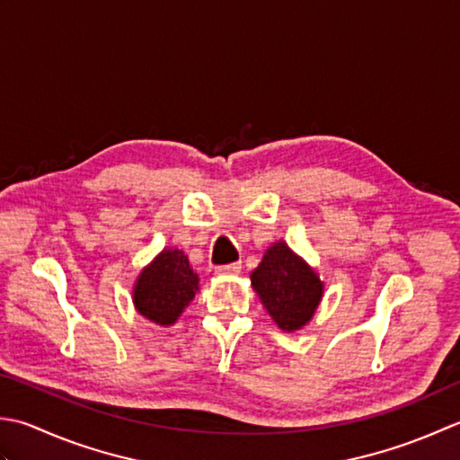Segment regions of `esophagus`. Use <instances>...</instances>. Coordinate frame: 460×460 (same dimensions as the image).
Masks as SVG:
<instances>
[{"instance_id": "obj_1", "label": "esophagus", "mask_w": 460, "mask_h": 460, "mask_svg": "<svg viewBox=\"0 0 460 460\" xmlns=\"http://www.w3.org/2000/svg\"><path fill=\"white\" fill-rule=\"evenodd\" d=\"M240 270H242L240 261H234V264L218 266V268H217V274H220V276H236V274H240Z\"/></svg>"}]
</instances>
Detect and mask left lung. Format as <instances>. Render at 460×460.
<instances>
[{"instance_id":"left-lung-1","label":"left lung","mask_w":460,"mask_h":460,"mask_svg":"<svg viewBox=\"0 0 460 460\" xmlns=\"http://www.w3.org/2000/svg\"><path fill=\"white\" fill-rule=\"evenodd\" d=\"M250 279L271 320L284 332H296L312 320L323 296L320 276L284 240L271 243Z\"/></svg>"}]
</instances>
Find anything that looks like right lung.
<instances>
[{
	"mask_svg": "<svg viewBox=\"0 0 460 460\" xmlns=\"http://www.w3.org/2000/svg\"><path fill=\"white\" fill-rule=\"evenodd\" d=\"M199 292V274L182 250L164 248L133 288L137 312L158 325H172Z\"/></svg>",
	"mask_w": 460,
	"mask_h": 460,
	"instance_id": "1",
	"label": "right lung"
}]
</instances>
